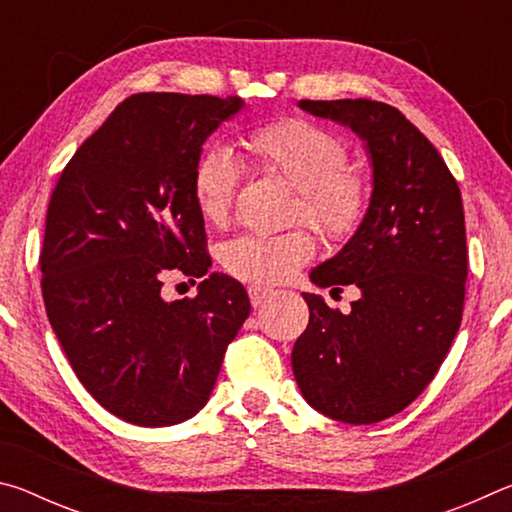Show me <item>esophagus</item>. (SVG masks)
<instances>
[{
    "label": "esophagus",
    "instance_id": "esophagus-1",
    "mask_svg": "<svg viewBox=\"0 0 512 512\" xmlns=\"http://www.w3.org/2000/svg\"><path fill=\"white\" fill-rule=\"evenodd\" d=\"M248 296H250V305L257 309L273 296V289H266V287H259V284H253V287H248Z\"/></svg>",
    "mask_w": 512,
    "mask_h": 512
}]
</instances>
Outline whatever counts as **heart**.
Returning a JSON list of instances; mask_svg holds the SVG:
<instances>
[{
	"label": "heart",
	"mask_w": 512,
	"mask_h": 512,
	"mask_svg": "<svg viewBox=\"0 0 512 512\" xmlns=\"http://www.w3.org/2000/svg\"><path fill=\"white\" fill-rule=\"evenodd\" d=\"M244 151L257 169L298 189L296 219L320 235L345 241L359 230L368 210V185L348 167L341 137L302 119H282L244 137ZM239 164L225 149H207L194 167V201L212 225L228 221L239 187ZM316 255L307 230L282 235H244L223 246L221 264L244 282L271 287L287 282Z\"/></svg>",
	"instance_id": "1"
}]
</instances>
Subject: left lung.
<instances>
[{
    "instance_id": "1",
    "label": "left lung",
    "mask_w": 512,
    "mask_h": 512,
    "mask_svg": "<svg viewBox=\"0 0 512 512\" xmlns=\"http://www.w3.org/2000/svg\"><path fill=\"white\" fill-rule=\"evenodd\" d=\"M309 115L359 135L372 192L359 230L309 273L316 287L359 289L350 314L302 293L309 325L291 368L309 406L348 424L406 409L436 377L461 327L467 246L461 189L433 144L388 103L309 101Z\"/></svg>"
}]
</instances>
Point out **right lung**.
<instances>
[{"label":"right lung","instance_id":"obj_1","mask_svg":"<svg viewBox=\"0 0 512 512\" xmlns=\"http://www.w3.org/2000/svg\"><path fill=\"white\" fill-rule=\"evenodd\" d=\"M239 97L142 92L112 110L67 162L42 241V298L81 384L140 427L185 422L210 400L223 354L250 314L244 284L207 273L194 167ZM169 272L203 276L169 303Z\"/></svg>","mask_w":512,"mask_h":512}]
</instances>
